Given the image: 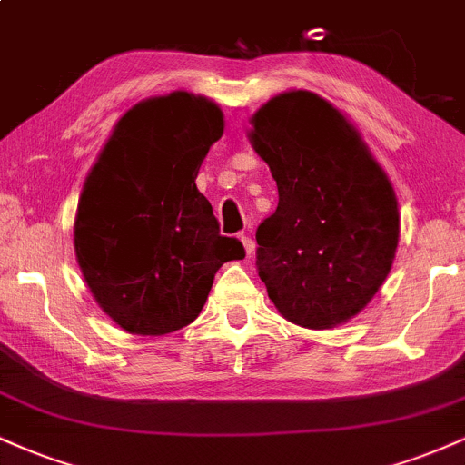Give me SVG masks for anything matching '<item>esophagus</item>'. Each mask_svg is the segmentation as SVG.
Returning <instances> with one entry per match:
<instances>
[{
  "instance_id": "esophagus-1",
  "label": "esophagus",
  "mask_w": 465,
  "mask_h": 465,
  "mask_svg": "<svg viewBox=\"0 0 465 465\" xmlns=\"http://www.w3.org/2000/svg\"><path fill=\"white\" fill-rule=\"evenodd\" d=\"M240 240H242V244H244V251H247L249 255L253 253V251H255V242H253V238L247 236V233H240Z\"/></svg>"
}]
</instances>
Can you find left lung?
I'll return each mask as SVG.
<instances>
[{
    "instance_id": "left-lung-1",
    "label": "left lung",
    "mask_w": 465,
    "mask_h": 465,
    "mask_svg": "<svg viewBox=\"0 0 465 465\" xmlns=\"http://www.w3.org/2000/svg\"><path fill=\"white\" fill-rule=\"evenodd\" d=\"M251 124V146L280 194L255 232L260 280L288 322L334 328L359 314L391 271L396 192L354 126L317 94L275 95Z\"/></svg>"
}]
</instances>
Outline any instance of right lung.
Instances as JSON below:
<instances>
[{
    "mask_svg": "<svg viewBox=\"0 0 465 465\" xmlns=\"http://www.w3.org/2000/svg\"><path fill=\"white\" fill-rule=\"evenodd\" d=\"M223 129V111L203 95L148 98L120 117L84 181L76 260L98 306L126 332L192 323L216 271L244 258L194 183Z\"/></svg>",
    "mask_w": 465,
    "mask_h": 465,
    "instance_id": "1",
    "label": "right lung"
}]
</instances>
